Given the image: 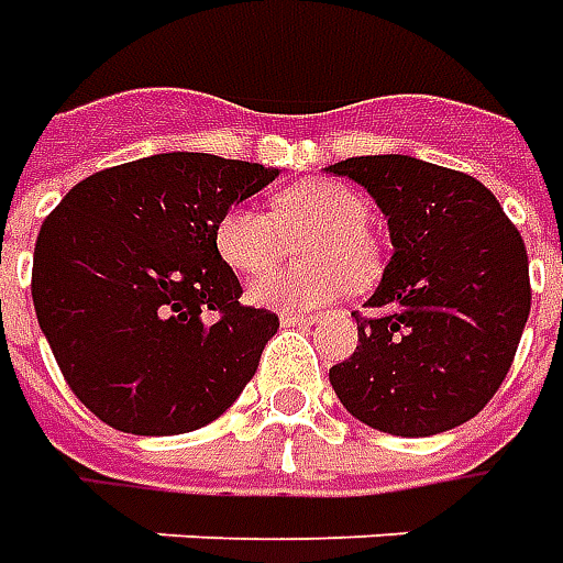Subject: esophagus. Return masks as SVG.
<instances>
[{"label":"esophagus","mask_w":563,"mask_h":563,"mask_svg":"<svg viewBox=\"0 0 563 563\" xmlns=\"http://www.w3.org/2000/svg\"><path fill=\"white\" fill-rule=\"evenodd\" d=\"M317 317H310V313H280L283 325H313Z\"/></svg>","instance_id":"esophagus-1"}]
</instances>
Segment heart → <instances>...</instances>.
Masks as SVG:
<instances>
[{"label":"heart","instance_id":"1","mask_svg":"<svg viewBox=\"0 0 563 563\" xmlns=\"http://www.w3.org/2000/svg\"><path fill=\"white\" fill-rule=\"evenodd\" d=\"M368 200L332 179L283 188L274 213L238 203L216 222V250L241 274H258L288 249V238L310 230L301 266L265 272L250 283V301L262 308L310 310L332 301L353 280H372L380 250L368 231Z\"/></svg>","mask_w":563,"mask_h":563}]
</instances>
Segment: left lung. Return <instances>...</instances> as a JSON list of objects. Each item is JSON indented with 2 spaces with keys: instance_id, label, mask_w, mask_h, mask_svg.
<instances>
[{
  "instance_id": "1",
  "label": "left lung",
  "mask_w": 563,
  "mask_h": 563,
  "mask_svg": "<svg viewBox=\"0 0 563 563\" xmlns=\"http://www.w3.org/2000/svg\"><path fill=\"white\" fill-rule=\"evenodd\" d=\"M387 219L393 258L356 317L360 344L329 368L365 427L435 435L475 418L515 360L530 313L528 250L478 179L408 155L338 161Z\"/></svg>"
}]
</instances>
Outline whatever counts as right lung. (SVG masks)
I'll return each mask as SVG.
<instances>
[{
  "label": "right lung",
  "instance_id": "right-lung-1",
  "mask_svg": "<svg viewBox=\"0 0 563 563\" xmlns=\"http://www.w3.org/2000/svg\"><path fill=\"white\" fill-rule=\"evenodd\" d=\"M277 167L167 152L81 179L42 222L33 305L69 390L133 435L216 420L250 384L277 313L241 305L216 222Z\"/></svg>",
  "mask_w": 563,
  "mask_h": 563
}]
</instances>
